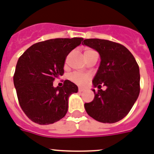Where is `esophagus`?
I'll return each mask as SVG.
<instances>
[{
    "mask_svg": "<svg viewBox=\"0 0 154 154\" xmlns=\"http://www.w3.org/2000/svg\"><path fill=\"white\" fill-rule=\"evenodd\" d=\"M78 90H79L80 92H84V91H85V88H83L82 87H79Z\"/></svg>",
    "mask_w": 154,
    "mask_h": 154,
    "instance_id": "34e87169",
    "label": "esophagus"
}]
</instances>
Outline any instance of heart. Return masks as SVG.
Here are the masks:
<instances>
[{
	"instance_id": "1",
	"label": "heart",
	"mask_w": 154,
	"mask_h": 154,
	"mask_svg": "<svg viewBox=\"0 0 154 154\" xmlns=\"http://www.w3.org/2000/svg\"><path fill=\"white\" fill-rule=\"evenodd\" d=\"M92 52H95V51H93L92 49H86L84 54L86 55V54L92 53ZM88 78H89V77H88V74L80 73V72H75V73H72L70 76V79L76 84L79 85H85L88 82Z\"/></svg>"
}]
</instances>
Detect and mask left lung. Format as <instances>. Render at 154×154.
I'll use <instances>...</instances> for the list:
<instances>
[{"label": "left lung", "mask_w": 154, "mask_h": 154, "mask_svg": "<svg viewBox=\"0 0 154 154\" xmlns=\"http://www.w3.org/2000/svg\"><path fill=\"white\" fill-rule=\"evenodd\" d=\"M98 51L100 65L92 81L98 91L90 103H85L89 116L98 122L114 123L129 113L140 92L139 67L135 58L123 45L100 38H87L82 42ZM102 84L107 89H101Z\"/></svg>", "instance_id": "obj_1"}]
</instances>
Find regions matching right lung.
Segmentation results:
<instances>
[{"mask_svg":"<svg viewBox=\"0 0 154 154\" xmlns=\"http://www.w3.org/2000/svg\"><path fill=\"white\" fill-rule=\"evenodd\" d=\"M83 38H53L35 43L19 57L13 82L19 103L32 122L48 125L60 120L68 111V98L77 92L74 83L66 80L53 86L64 73L65 61Z\"/></svg>","mask_w":154,"mask_h":154,"instance_id":"obj_1","label":"right lung"}]
</instances>
